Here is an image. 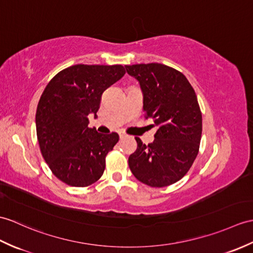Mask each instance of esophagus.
Returning a JSON list of instances; mask_svg holds the SVG:
<instances>
[{"mask_svg": "<svg viewBox=\"0 0 253 253\" xmlns=\"http://www.w3.org/2000/svg\"><path fill=\"white\" fill-rule=\"evenodd\" d=\"M119 134H120V138L122 139V138H124V137H126V133L125 132H123V131H120L119 132Z\"/></svg>", "mask_w": 253, "mask_h": 253, "instance_id": "1", "label": "esophagus"}]
</instances>
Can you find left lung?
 <instances>
[{
    "mask_svg": "<svg viewBox=\"0 0 253 253\" xmlns=\"http://www.w3.org/2000/svg\"><path fill=\"white\" fill-rule=\"evenodd\" d=\"M143 96L145 120L157 127L148 145L136 138L137 150L128 158L132 174L152 187L167 186L184 177L198 154L202 112L196 93L181 72L162 63L125 66Z\"/></svg>",
    "mask_w": 253,
    "mask_h": 253,
    "instance_id": "left-lung-1",
    "label": "left lung"
}]
</instances>
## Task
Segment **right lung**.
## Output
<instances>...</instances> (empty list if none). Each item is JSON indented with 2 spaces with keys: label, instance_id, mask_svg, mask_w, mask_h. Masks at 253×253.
Here are the masks:
<instances>
[{
  "label": "right lung",
  "instance_id": "add662e5",
  "mask_svg": "<svg viewBox=\"0 0 253 253\" xmlns=\"http://www.w3.org/2000/svg\"><path fill=\"white\" fill-rule=\"evenodd\" d=\"M125 73L120 64H75L58 73L44 89L35 115L37 136L47 165L64 183L84 187L102 175L105 156L119 134L89 128L88 115L97 116L103 91Z\"/></svg>",
  "mask_w": 253,
  "mask_h": 253
}]
</instances>
